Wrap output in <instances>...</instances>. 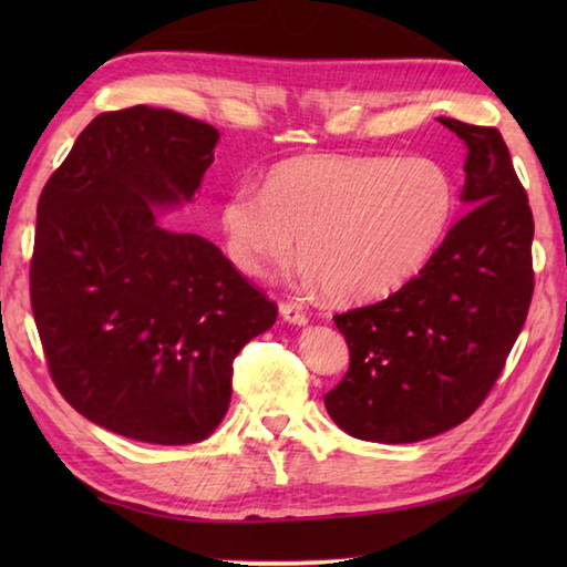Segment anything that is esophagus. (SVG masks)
Wrapping results in <instances>:
<instances>
[{"instance_id": "obj_1", "label": "esophagus", "mask_w": 567, "mask_h": 567, "mask_svg": "<svg viewBox=\"0 0 567 567\" xmlns=\"http://www.w3.org/2000/svg\"><path fill=\"white\" fill-rule=\"evenodd\" d=\"M280 317L287 321V323H295V327H307L309 317L305 315L302 309L295 307V305H280Z\"/></svg>"}]
</instances>
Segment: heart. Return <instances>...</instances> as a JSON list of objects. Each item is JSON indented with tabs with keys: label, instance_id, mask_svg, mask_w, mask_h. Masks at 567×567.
<instances>
[{
	"label": "heart",
	"instance_id": "heart-1",
	"mask_svg": "<svg viewBox=\"0 0 567 567\" xmlns=\"http://www.w3.org/2000/svg\"><path fill=\"white\" fill-rule=\"evenodd\" d=\"M455 179L414 155H297L270 167L265 187L238 183L219 209L226 252L248 277L295 256L333 302H372L412 280L449 236Z\"/></svg>",
	"mask_w": 567,
	"mask_h": 567
}]
</instances>
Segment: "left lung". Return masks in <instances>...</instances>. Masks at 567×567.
<instances>
[{"mask_svg":"<svg viewBox=\"0 0 567 567\" xmlns=\"http://www.w3.org/2000/svg\"><path fill=\"white\" fill-rule=\"evenodd\" d=\"M439 122L467 146V214L394 295L333 317L351 365L323 404L363 441L416 443L463 424L499 378L532 305L534 216L507 143L492 126Z\"/></svg>","mask_w":567,"mask_h":567,"instance_id":"1","label":"left lung"}]
</instances>
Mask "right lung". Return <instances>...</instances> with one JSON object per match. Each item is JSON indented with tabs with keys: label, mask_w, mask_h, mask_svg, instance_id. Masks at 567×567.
Returning a JSON list of instances; mask_svg holds the SVG:
<instances>
[{
	"label": "right lung",
	"mask_w": 567,
	"mask_h": 567,
	"mask_svg": "<svg viewBox=\"0 0 567 567\" xmlns=\"http://www.w3.org/2000/svg\"><path fill=\"white\" fill-rule=\"evenodd\" d=\"M219 131L131 106L92 118L39 199L31 309L60 394L118 436L185 445L231 402L234 358L277 319L212 240L158 224L195 199Z\"/></svg>",
	"instance_id": "1"
}]
</instances>
